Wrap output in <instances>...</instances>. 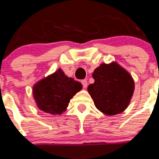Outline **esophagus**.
Returning <instances> with one entry per match:
<instances>
[{
  "label": "esophagus",
  "instance_id": "obj_1",
  "mask_svg": "<svg viewBox=\"0 0 159 159\" xmlns=\"http://www.w3.org/2000/svg\"><path fill=\"white\" fill-rule=\"evenodd\" d=\"M81 84H83V86H84V88H86L87 87H88V81H87L86 80H83L81 81Z\"/></svg>",
  "mask_w": 159,
  "mask_h": 159
}]
</instances>
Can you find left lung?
Masks as SVG:
<instances>
[{
	"instance_id": "8db88e82",
	"label": "left lung",
	"mask_w": 159,
	"mask_h": 159,
	"mask_svg": "<svg viewBox=\"0 0 159 159\" xmlns=\"http://www.w3.org/2000/svg\"><path fill=\"white\" fill-rule=\"evenodd\" d=\"M94 84L88 88L99 111L107 116H116L128 107L134 91V82L130 73L112 62L102 64L92 74Z\"/></svg>"
}]
</instances>
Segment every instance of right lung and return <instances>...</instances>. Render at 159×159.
<instances>
[{
  "label": "right lung",
  "mask_w": 159,
  "mask_h": 159,
  "mask_svg": "<svg viewBox=\"0 0 159 159\" xmlns=\"http://www.w3.org/2000/svg\"><path fill=\"white\" fill-rule=\"evenodd\" d=\"M82 84L65 75L59 68L42 79L32 88L38 108L51 115H61L67 110L70 99L82 89Z\"/></svg>",
  "instance_id": "obj_1"
}]
</instances>
